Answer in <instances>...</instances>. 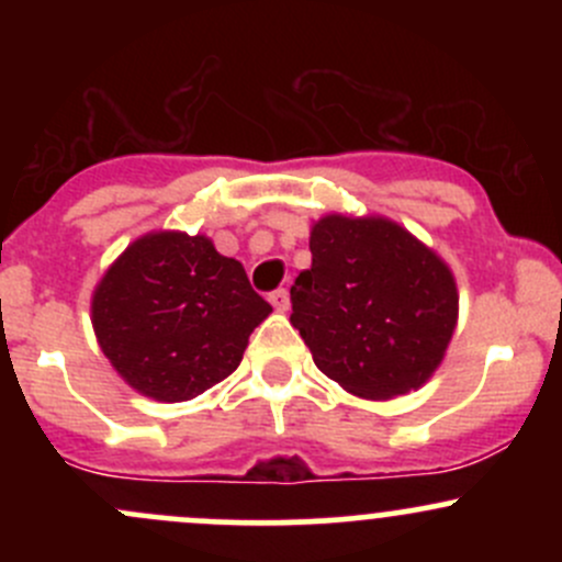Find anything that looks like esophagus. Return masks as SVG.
<instances>
[{
  "label": "esophagus",
  "instance_id": "obj_1",
  "mask_svg": "<svg viewBox=\"0 0 562 562\" xmlns=\"http://www.w3.org/2000/svg\"><path fill=\"white\" fill-rule=\"evenodd\" d=\"M269 302L277 313H288V307H291V293L285 288H277V291L269 293Z\"/></svg>",
  "mask_w": 562,
  "mask_h": 562
}]
</instances>
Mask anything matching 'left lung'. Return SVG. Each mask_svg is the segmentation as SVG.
Returning <instances> with one entry per match:
<instances>
[{
    "instance_id": "8db88e82",
    "label": "left lung",
    "mask_w": 562,
    "mask_h": 562,
    "mask_svg": "<svg viewBox=\"0 0 562 562\" xmlns=\"http://www.w3.org/2000/svg\"><path fill=\"white\" fill-rule=\"evenodd\" d=\"M310 252L313 266L291 288V323L317 370L367 400L427 383L457 326L449 266L383 217L328 214Z\"/></svg>"
}]
</instances>
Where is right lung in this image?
<instances>
[{
    "mask_svg": "<svg viewBox=\"0 0 562 562\" xmlns=\"http://www.w3.org/2000/svg\"><path fill=\"white\" fill-rule=\"evenodd\" d=\"M269 313L239 260L187 234H149L130 245L92 299L108 361L160 402L192 400L225 381Z\"/></svg>",
    "mask_w": 562,
    "mask_h": 562,
    "instance_id": "obj_1",
    "label": "right lung"
}]
</instances>
